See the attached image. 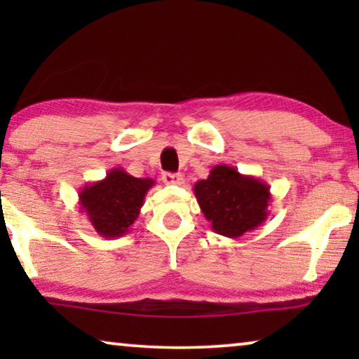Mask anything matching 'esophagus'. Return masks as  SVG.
Listing matches in <instances>:
<instances>
[{
	"instance_id": "34e87169",
	"label": "esophagus",
	"mask_w": 359,
	"mask_h": 359,
	"mask_svg": "<svg viewBox=\"0 0 359 359\" xmlns=\"http://www.w3.org/2000/svg\"><path fill=\"white\" fill-rule=\"evenodd\" d=\"M163 183L165 184H183L184 178L180 173H163Z\"/></svg>"
}]
</instances>
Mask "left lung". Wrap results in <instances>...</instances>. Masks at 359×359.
<instances>
[{
	"instance_id": "8db88e82",
	"label": "left lung",
	"mask_w": 359,
	"mask_h": 359,
	"mask_svg": "<svg viewBox=\"0 0 359 359\" xmlns=\"http://www.w3.org/2000/svg\"><path fill=\"white\" fill-rule=\"evenodd\" d=\"M194 196L215 233L238 238L266 220L271 203L268 183L242 175L229 165H215L194 184Z\"/></svg>"
}]
</instances>
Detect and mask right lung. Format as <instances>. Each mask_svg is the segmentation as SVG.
Wrapping results in <instances>:
<instances>
[{"label":"right lung","instance_id":"add662e5","mask_svg":"<svg viewBox=\"0 0 359 359\" xmlns=\"http://www.w3.org/2000/svg\"><path fill=\"white\" fill-rule=\"evenodd\" d=\"M154 184L151 178H135L126 170L112 168L104 180L86 184L78 193V204L101 237H124L139 217L145 196Z\"/></svg>","mask_w":359,"mask_h":359}]
</instances>
